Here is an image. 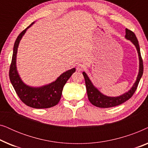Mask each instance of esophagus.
<instances>
[{"label":"esophagus","instance_id":"34e87169","mask_svg":"<svg viewBox=\"0 0 148 148\" xmlns=\"http://www.w3.org/2000/svg\"><path fill=\"white\" fill-rule=\"evenodd\" d=\"M85 69V65L82 63L78 64L77 66V70L79 71H82L83 69Z\"/></svg>","mask_w":148,"mask_h":148}]
</instances>
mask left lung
<instances>
[{"label":"left lung","mask_w":148,"mask_h":148,"mask_svg":"<svg viewBox=\"0 0 148 148\" xmlns=\"http://www.w3.org/2000/svg\"><path fill=\"white\" fill-rule=\"evenodd\" d=\"M125 38L127 40H129L132 42L133 45L135 46L136 50L138 53L139 56V72L137 75L136 81L133 84V86L129 90L128 92L124 93V94L121 95L119 96L111 97L108 96L106 95L103 94L96 87L94 86L92 82L89 78L88 75L84 71L82 73L84 77L85 82H86V86L87 90V94H88V97L90 102L92 103L93 105L96 106L99 108H110V107L116 106L118 105H120L127 100H128L129 98H131L134 94L135 90L138 86L139 81H140L141 77L143 75V60L141 56L140 53V48H139V45L138 40L137 39V37L135 36V34L132 31L128 29H125Z\"/></svg>","instance_id":"obj_1"}]
</instances>
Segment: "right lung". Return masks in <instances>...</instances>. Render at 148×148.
I'll return each instance as SVG.
<instances>
[{
	"mask_svg": "<svg viewBox=\"0 0 148 148\" xmlns=\"http://www.w3.org/2000/svg\"><path fill=\"white\" fill-rule=\"evenodd\" d=\"M35 22L24 29L18 36L13 47V57L9 70V78L16 93L21 100L27 106L34 108H48L54 106L61 98L63 87L66 82L75 72V68H73L62 73L54 82L40 87H32L25 84L18 73L17 69V54L19 42L28 28Z\"/></svg>",
	"mask_w": 148,
	"mask_h": 148,
	"instance_id": "obj_1",
	"label": "right lung"
}]
</instances>
